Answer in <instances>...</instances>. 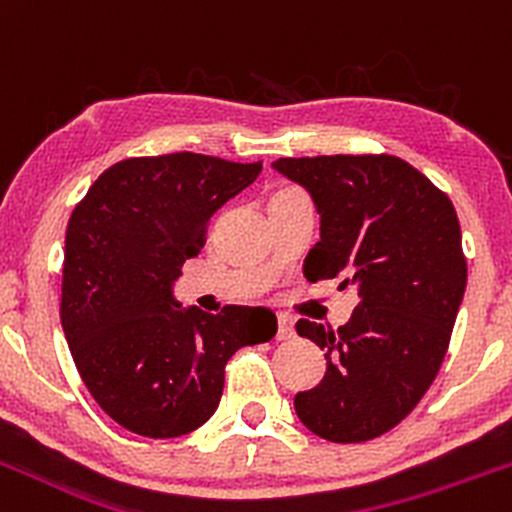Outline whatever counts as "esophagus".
<instances>
[{"label":"esophagus","mask_w":512,"mask_h":512,"mask_svg":"<svg viewBox=\"0 0 512 512\" xmlns=\"http://www.w3.org/2000/svg\"><path fill=\"white\" fill-rule=\"evenodd\" d=\"M293 336H296V331H293V321H291V318L278 316V333H276L278 341H291Z\"/></svg>","instance_id":"1"}]
</instances>
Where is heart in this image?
Segmentation results:
<instances>
[{"label":"heart","mask_w":512,"mask_h":512,"mask_svg":"<svg viewBox=\"0 0 512 512\" xmlns=\"http://www.w3.org/2000/svg\"><path fill=\"white\" fill-rule=\"evenodd\" d=\"M283 191H286V189H283Z\"/></svg>","instance_id":"b5f03b06"}]
</instances>
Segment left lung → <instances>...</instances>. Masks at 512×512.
<instances>
[{
    "instance_id": "obj_1",
    "label": "left lung",
    "mask_w": 512,
    "mask_h": 512,
    "mask_svg": "<svg viewBox=\"0 0 512 512\" xmlns=\"http://www.w3.org/2000/svg\"><path fill=\"white\" fill-rule=\"evenodd\" d=\"M273 169L321 214V241L303 263L308 281L358 288L338 331L296 323L326 351V376L296 393L293 408L333 443L378 438L418 406L448 351L468 278L458 216L428 176L391 154L278 159Z\"/></svg>"
}]
</instances>
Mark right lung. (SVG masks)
Here are the masks:
<instances>
[{
	"instance_id": "add662e5",
	"label": "right lung",
	"mask_w": 512,
	"mask_h": 512,
	"mask_svg": "<svg viewBox=\"0 0 512 512\" xmlns=\"http://www.w3.org/2000/svg\"><path fill=\"white\" fill-rule=\"evenodd\" d=\"M261 161L139 156L109 166L72 211L62 328L101 411L146 438H179L219 408L239 348L276 336L268 308H181L174 281L204 249L216 209L254 184Z\"/></svg>"
}]
</instances>
